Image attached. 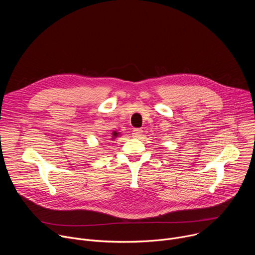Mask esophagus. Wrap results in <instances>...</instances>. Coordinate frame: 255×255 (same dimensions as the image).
<instances>
[{"label":"esophagus","instance_id":"1","mask_svg":"<svg viewBox=\"0 0 255 255\" xmlns=\"http://www.w3.org/2000/svg\"><path fill=\"white\" fill-rule=\"evenodd\" d=\"M132 134H133L134 137H139L142 134V129L141 128H134Z\"/></svg>","mask_w":255,"mask_h":255}]
</instances>
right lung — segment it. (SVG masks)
Listing matches in <instances>:
<instances>
[{
	"label": "right lung",
	"instance_id": "obj_1",
	"mask_svg": "<svg viewBox=\"0 0 255 255\" xmlns=\"http://www.w3.org/2000/svg\"><path fill=\"white\" fill-rule=\"evenodd\" d=\"M117 135H118L117 132H113V139H114L115 137H117Z\"/></svg>",
	"mask_w": 255,
	"mask_h": 255
}]
</instances>
